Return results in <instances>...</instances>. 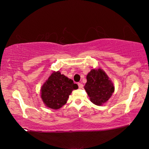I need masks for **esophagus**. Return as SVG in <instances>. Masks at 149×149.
Wrapping results in <instances>:
<instances>
[{
  "label": "esophagus",
  "mask_w": 149,
  "mask_h": 149,
  "mask_svg": "<svg viewBox=\"0 0 149 149\" xmlns=\"http://www.w3.org/2000/svg\"><path fill=\"white\" fill-rule=\"evenodd\" d=\"M83 86H84V85H83L82 84H81V83H78V87H79V89H82Z\"/></svg>",
  "instance_id": "obj_1"
}]
</instances>
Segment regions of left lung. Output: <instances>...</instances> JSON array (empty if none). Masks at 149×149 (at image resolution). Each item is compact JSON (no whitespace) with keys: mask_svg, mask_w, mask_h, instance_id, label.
<instances>
[{"mask_svg":"<svg viewBox=\"0 0 149 149\" xmlns=\"http://www.w3.org/2000/svg\"><path fill=\"white\" fill-rule=\"evenodd\" d=\"M84 89L91 101L97 106L107 102L114 91L112 81L100 68L92 69L88 73Z\"/></svg>","mask_w":149,"mask_h":149,"instance_id":"1","label":"left lung"}]
</instances>
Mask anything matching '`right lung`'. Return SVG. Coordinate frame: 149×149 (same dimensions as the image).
<instances>
[{
  "label": "right lung",
  "mask_w": 149,
  "mask_h": 149,
  "mask_svg": "<svg viewBox=\"0 0 149 149\" xmlns=\"http://www.w3.org/2000/svg\"><path fill=\"white\" fill-rule=\"evenodd\" d=\"M77 88L73 80L59 71L54 72L42 85L41 97L46 107L58 110L65 104L72 91Z\"/></svg>",
  "instance_id": "obj_1"
}]
</instances>
